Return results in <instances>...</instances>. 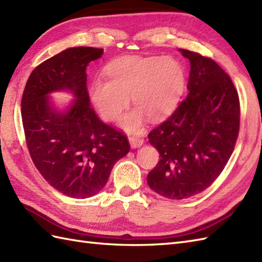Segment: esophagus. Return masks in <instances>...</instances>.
<instances>
[{"label":"esophagus","instance_id":"obj_1","mask_svg":"<svg viewBox=\"0 0 262 262\" xmlns=\"http://www.w3.org/2000/svg\"><path fill=\"white\" fill-rule=\"evenodd\" d=\"M129 143L133 148H137L143 145L144 138L142 136H130L129 137Z\"/></svg>","mask_w":262,"mask_h":262}]
</instances>
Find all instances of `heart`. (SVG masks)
I'll use <instances>...</instances> for the list:
<instances>
[{"label": "heart", "mask_w": 262, "mask_h": 262, "mask_svg": "<svg viewBox=\"0 0 262 262\" xmlns=\"http://www.w3.org/2000/svg\"><path fill=\"white\" fill-rule=\"evenodd\" d=\"M108 80L96 79L90 96L104 120L118 118L129 102L137 109L125 115L120 125L129 132L140 129L144 115L160 120L170 115L179 100L186 75L181 64L170 57H124L108 64Z\"/></svg>", "instance_id": "1"}]
</instances>
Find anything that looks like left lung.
Segmentation results:
<instances>
[{
	"label": "left lung",
	"instance_id": "obj_1",
	"mask_svg": "<svg viewBox=\"0 0 262 262\" xmlns=\"http://www.w3.org/2000/svg\"><path fill=\"white\" fill-rule=\"evenodd\" d=\"M190 62L188 96L149 132L160 161L149 188L168 199L203 192L229 162L240 130V100L231 77L210 57L180 49Z\"/></svg>",
	"mask_w": 262,
	"mask_h": 262
}]
</instances>
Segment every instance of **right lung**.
Returning a JSON list of instances; mask_svg holds the SVG:
<instances>
[{"mask_svg": "<svg viewBox=\"0 0 262 262\" xmlns=\"http://www.w3.org/2000/svg\"><path fill=\"white\" fill-rule=\"evenodd\" d=\"M102 53L73 47L55 55L31 72L22 94V125L32 162L49 185L72 198L98 193L130 149L124 132L100 120L90 104L85 70ZM57 90L77 97L65 114L49 104L47 94Z\"/></svg>", "mask_w": 262, "mask_h": 262, "instance_id": "obj_1", "label": "right lung"}]
</instances>
